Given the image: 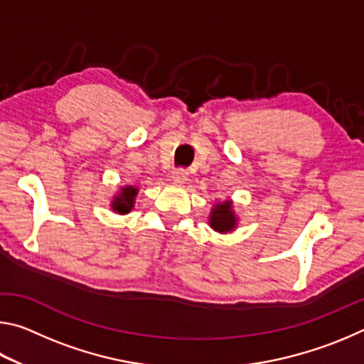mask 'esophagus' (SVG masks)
I'll use <instances>...</instances> for the list:
<instances>
[{"label":"esophagus","mask_w":364,"mask_h":364,"mask_svg":"<svg viewBox=\"0 0 364 364\" xmlns=\"http://www.w3.org/2000/svg\"><path fill=\"white\" fill-rule=\"evenodd\" d=\"M171 180H173L176 184L186 183V180H188V171L183 170V168L175 170L173 173H171Z\"/></svg>","instance_id":"esophagus-1"}]
</instances>
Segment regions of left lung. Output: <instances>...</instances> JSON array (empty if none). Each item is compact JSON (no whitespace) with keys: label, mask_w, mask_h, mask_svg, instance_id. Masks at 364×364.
<instances>
[{"label":"left lung","mask_w":364,"mask_h":364,"mask_svg":"<svg viewBox=\"0 0 364 364\" xmlns=\"http://www.w3.org/2000/svg\"><path fill=\"white\" fill-rule=\"evenodd\" d=\"M208 225L213 231L226 234L232 232L239 225V218L236 212L232 210V200H218L215 202L208 215Z\"/></svg>","instance_id":"8db88e82"}]
</instances>
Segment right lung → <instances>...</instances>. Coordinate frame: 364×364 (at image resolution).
I'll use <instances>...</instances> for the list:
<instances>
[{
	"mask_svg": "<svg viewBox=\"0 0 364 364\" xmlns=\"http://www.w3.org/2000/svg\"><path fill=\"white\" fill-rule=\"evenodd\" d=\"M138 191L139 189L136 186H133V184L122 186L112 196V200H110V208H112V210L119 215L130 213L134 208V202H136Z\"/></svg>",
	"mask_w": 364,
	"mask_h": 364,
	"instance_id": "right-lung-1",
	"label": "right lung"
}]
</instances>
